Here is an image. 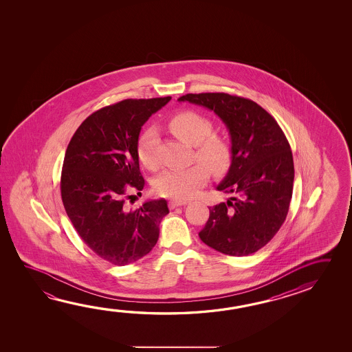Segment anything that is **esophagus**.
Instances as JSON below:
<instances>
[{
	"label": "esophagus",
	"mask_w": 352,
	"mask_h": 352,
	"mask_svg": "<svg viewBox=\"0 0 352 352\" xmlns=\"http://www.w3.org/2000/svg\"><path fill=\"white\" fill-rule=\"evenodd\" d=\"M185 204H188L186 200H177V199H173V200H170V201H169V208H170V209H174V208H177V206H182V205H185Z\"/></svg>",
	"instance_id": "34e87169"
}]
</instances>
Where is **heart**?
<instances>
[{"label":"heart","instance_id":"b5f03b06","mask_svg":"<svg viewBox=\"0 0 352 352\" xmlns=\"http://www.w3.org/2000/svg\"><path fill=\"white\" fill-rule=\"evenodd\" d=\"M168 129L179 140L195 147V160L201 163L163 170L153 183L158 195L178 200L189 199L206 183L208 169L214 175H222L231 167L232 146L226 138L212 135L214 126L209 118L197 112H179L168 120ZM158 141L157 130L148 127L143 131L137 143L138 160L143 167L151 170L158 167L155 155Z\"/></svg>","mask_w":352,"mask_h":352}]
</instances>
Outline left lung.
Here are the masks:
<instances>
[{"label": "left lung", "instance_id": "8db88e82", "mask_svg": "<svg viewBox=\"0 0 352 352\" xmlns=\"http://www.w3.org/2000/svg\"><path fill=\"white\" fill-rule=\"evenodd\" d=\"M178 100L215 112L231 136L232 163L216 189L232 197L209 208L200 240L230 256L258 251L277 234L289 210L294 163L287 137L252 100L225 93L186 94Z\"/></svg>", "mask_w": 352, "mask_h": 352}]
</instances>
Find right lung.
<instances>
[{
  "instance_id": "1",
  "label": "right lung",
  "mask_w": 352,
  "mask_h": 352,
  "mask_svg": "<svg viewBox=\"0 0 352 352\" xmlns=\"http://www.w3.org/2000/svg\"><path fill=\"white\" fill-rule=\"evenodd\" d=\"M170 99H127L100 109L75 131L65 152V211L81 240L112 265H130L151 252L169 212L164 199L136 210L126 200L141 195L144 186L137 155L141 129Z\"/></svg>"
}]
</instances>
